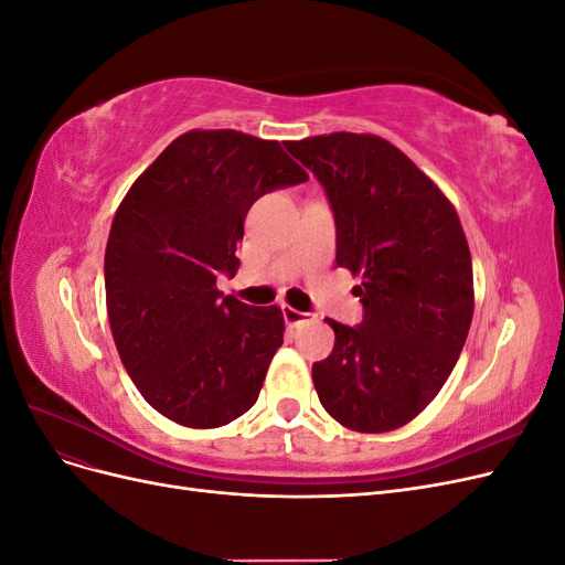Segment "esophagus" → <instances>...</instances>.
I'll return each mask as SVG.
<instances>
[{
  "label": "esophagus",
  "mask_w": 565,
  "mask_h": 565,
  "mask_svg": "<svg viewBox=\"0 0 565 565\" xmlns=\"http://www.w3.org/2000/svg\"><path fill=\"white\" fill-rule=\"evenodd\" d=\"M282 318H285L287 328H297V324H301V322L313 320V313L297 311V309H292V306H282Z\"/></svg>",
  "instance_id": "esophagus-1"
}]
</instances>
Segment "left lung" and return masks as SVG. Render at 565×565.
Returning a JSON list of instances; mask_svg holds the SVG:
<instances>
[{
    "label": "left lung",
    "instance_id": "left-lung-1",
    "mask_svg": "<svg viewBox=\"0 0 565 565\" xmlns=\"http://www.w3.org/2000/svg\"><path fill=\"white\" fill-rule=\"evenodd\" d=\"M330 200L337 264L363 282V320L328 318L334 349L313 363L322 407L347 429L384 434L415 419L448 382L473 316L459 216L405 152L374 134L287 141Z\"/></svg>",
    "mask_w": 565,
    "mask_h": 565
}]
</instances>
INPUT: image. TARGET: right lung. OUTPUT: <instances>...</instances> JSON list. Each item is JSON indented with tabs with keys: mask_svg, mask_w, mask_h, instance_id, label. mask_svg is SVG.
Returning <instances> with one entry per match:
<instances>
[{
	"mask_svg": "<svg viewBox=\"0 0 565 565\" xmlns=\"http://www.w3.org/2000/svg\"><path fill=\"white\" fill-rule=\"evenodd\" d=\"M309 181L278 141L193 129L134 181L106 247V303L122 365L160 415L216 429L259 398L282 347L278 306L216 289L235 276L245 216L262 195Z\"/></svg>",
	"mask_w": 565,
	"mask_h": 565,
	"instance_id": "1",
	"label": "right lung"
}]
</instances>
